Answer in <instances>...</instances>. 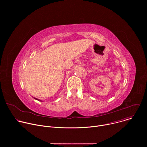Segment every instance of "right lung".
I'll list each match as a JSON object with an SVG mask.
<instances>
[{
	"mask_svg": "<svg viewBox=\"0 0 147 147\" xmlns=\"http://www.w3.org/2000/svg\"><path fill=\"white\" fill-rule=\"evenodd\" d=\"M35 99H36V100H39V101H41L42 102V100H39V99H37V98H34V97H33Z\"/></svg>",
	"mask_w": 147,
	"mask_h": 147,
	"instance_id": "obj_1",
	"label": "right lung"
}]
</instances>
